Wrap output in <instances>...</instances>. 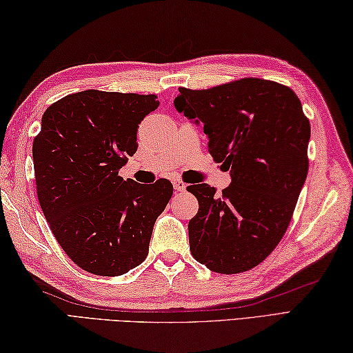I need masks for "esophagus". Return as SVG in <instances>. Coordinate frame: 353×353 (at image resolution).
Returning a JSON list of instances; mask_svg holds the SVG:
<instances>
[{
    "instance_id": "esophagus-1",
    "label": "esophagus",
    "mask_w": 353,
    "mask_h": 353,
    "mask_svg": "<svg viewBox=\"0 0 353 353\" xmlns=\"http://www.w3.org/2000/svg\"><path fill=\"white\" fill-rule=\"evenodd\" d=\"M172 186H174L176 191H183L186 188V185L182 181H179V179H177V181L172 182Z\"/></svg>"
}]
</instances>
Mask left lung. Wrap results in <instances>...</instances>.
<instances>
[{"instance_id":"8db88e82","label":"left lung","mask_w":353,"mask_h":353,"mask_svg":"<svg viewBox=\"0 0 353 353\" xmlns=\"http://www.w3.org/2000/svg\"><path fill=\"white\" fill-rule=\"evenodd\" d=\"M174 108L203 124L209 153L232 179L220 197L208 183L188 186L199 200L188 224L192 256L215 273L247 272L279 244L308 174L311 127L301 100L288 86L250 77L179 88Z\"/></svg>"}]
</instances>
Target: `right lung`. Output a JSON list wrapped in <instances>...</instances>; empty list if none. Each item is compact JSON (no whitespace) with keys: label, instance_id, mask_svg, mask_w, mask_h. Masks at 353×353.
<instances>
[{"label":"right lung","instance_id":"add662e5","mask_svg":"<svg viewBox=\"0 0 353 353\" xmlns=\"http://www.w3.org/2000/svg\"><path fill=\"white\" fill-rule=\"evenodd\" d=\"M156 95L89 89L45 110L33 141L37 199L65 253L89 273L121 276L147 258L153 226L172 196L167 179L142 185L118 170L138 150Z\"/></svg>","mask_w":353,"mask_h":353}]
</instances>
